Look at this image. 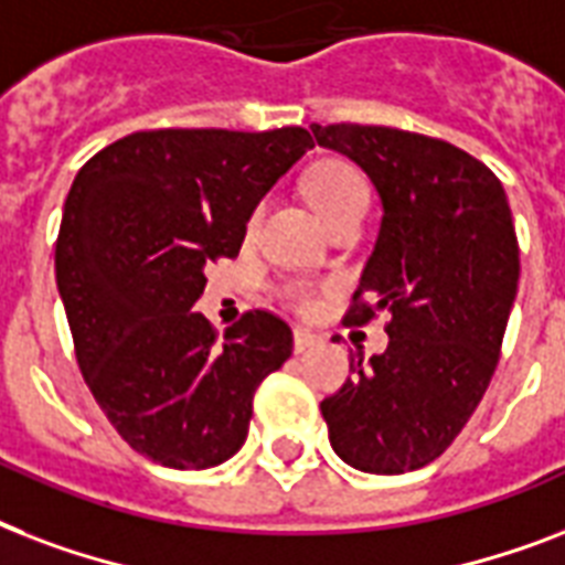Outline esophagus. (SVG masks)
Segmentation results:
<instances>
[{"label":"esophagus","instance_id":"obj_1","mask_svg":"<svg viewBox=\"0 0 565 565\" xmlns=\"http://www.w3.org/2000/svg\"><path fill=\"white\" fill-rule=\"evenodd\" d=\"M312 344H318V335H315V332H309V330H295V351H297V353L309 351Z\"/></svg>","mask_w":565,"mask_h":565}]
</instances>
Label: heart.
<instances>
[{
  "mask_svg": "<svg viewBox=\"0 0 565 565\" xmlns=\"http://www.w3.org/2000/svg\"><path fill=\"white\" fill-rule=\"evenodd\" d=\"M306 196L312 200L323 221L335 223L344 214L356 212V209H369V185L351 161L344 159H323L309 168L303 179ZM262 221V203H256L247 214L244 233L253 235ZM277 297L295 312H312L318 300H321V288L309 282V279H286L277 288Z\"/></svg>",
  "mask_w": 565,
  "mask_h": 565,
  "instance_id": "heart-1",
  "label": "heart"
}]
</instances>
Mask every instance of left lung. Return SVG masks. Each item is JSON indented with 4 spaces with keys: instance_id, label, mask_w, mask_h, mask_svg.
Returning a JSON list of instances; mask_svg holds the SVG:
<instances>
[{
    "instance_id": "8db88e82",
    "label": "left lung",
    "mask_w": 565,
    "mask_h": 565,
    "mask_svg": "<svg viewBox=\"0 0 565 565\" xmlns=\"http://www.w3.org/2000/svg\"><path fill=\"white\" fill-rule=\"evenodd\" d=\"M353 159L383 200L377 247L344 312L388 315V348L351 374L321 413L332 450L371 475L433 462L460 436L495 374L519 288V238L504 185L460 147L388 126H312Z\"/></svg>"
}]
</instances>
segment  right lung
Masks as SVG:
<instances>
[{"mask_svg":"<svg viewBox=\"0 0 565 565\" xmlns=\"http://www.w3.org/2000/svg\"><path fill=\"white\" fill-rule=\"evenodd\" d=\"M312 147L270 132L143 129L85 161L55 242V279L90 395L132 450L212 469L247 439L253 395L291 356L279 315L250 309L223 339L191 306L235 259L247 214Z\"/></svg>","mask_w":565,"mask_h":565,"instance_id":"right-lung-1","label":"right lung"}]
</instances>
